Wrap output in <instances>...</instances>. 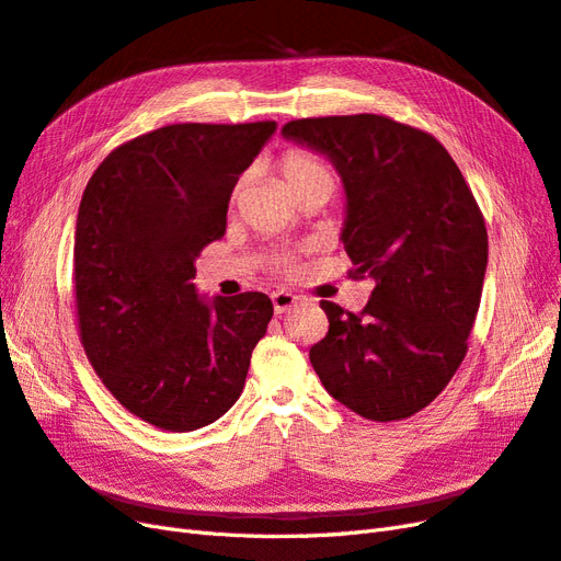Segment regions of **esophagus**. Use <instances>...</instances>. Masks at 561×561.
I'll return each mask as SVG.
<instances>
[{"instance_id": "34e87169", "label": "esophagus", "mask_w": 561, "mask_h": 561, "mask_svg": "<svg viewBox=\"0 0 561 561\" xmlns=\"http://www.w3.org/2000/svg\"><path fill=\"white\" fill-rule=\"evenodd\" d=\"M296 302H300V298L291 291H277L272 294V308H275V314H284L286 310H291Z\"/></svg>"}]
</instances>
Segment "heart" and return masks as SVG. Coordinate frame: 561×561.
<instances>
[{"instance_id":"1","label":"heart","mask_w":561,"mask_h":561,"mask_svg":"<svg viewBox=\"0 0 561 561\" xmlns=\"http://www.w3.org/2000/svg\"><path fill=\"white\" fill-rule=\"evenodd\" d=\"M282 175L286 185L291 187L294 195H302V192L310 190H324V192H333L335 187V171L331 169L329 162H324L322 157L310 152V150H289L279 162ZM239 195V185L234 190V197ZM282 270L291 267V259H279L277 263Z\"/></svg>"}]
</instances>
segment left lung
Masks as SVG:
<instances>
[{"mask_svg":"<svg viewBox=\"0 0 561 561\" xmlns=\"http://www.w3.org/2000/svg\"><path fill=\"white\" fill-rule=\"evenodd\" d=\"M282 134L339 171L352 277L374 279L357 314L322 300L329 333L310 347L314 371L364 419H409L466 359L489 261L484 216L442 142L409 124L310 117Z\"/></svg>","mask_w":561,"mask_h":561,"instance_id":"obj_1","label":"left lung"}]
</instances>
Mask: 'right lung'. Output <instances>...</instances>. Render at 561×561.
Instances as JSON below:
<instances>
[{
    "label": "right lung",
    "mask_w": 561,
    "mask_h": 561,
    "mask_svg": "<svg viewBox=\"0 0 561 561\" xmlns=\"http://www.w3.org/2000/svg\"><path fill=\"white\" fill-rule=\"evenodd\" d=\"M275 122L171 124L93 171L75 230L79 339L117 402L159 430L218 421L272 319L265 294L199 298L195 261Z\"/></svg>",
    "instance_id": "right-lung-1"
}]
</instances>
